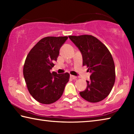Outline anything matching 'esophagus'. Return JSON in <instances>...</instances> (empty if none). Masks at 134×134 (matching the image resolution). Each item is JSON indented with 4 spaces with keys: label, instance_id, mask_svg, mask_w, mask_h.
I'll return each mask as SVG.
<instances>
[{
    "label": "esophagus",
    "instance_id": "esophagus-1",
    "mask_svg": "<svg viewBox=\"0 0 134 134\" xmlns=\"http://www.w3.org/2000/svg\"><path fill=\"white\" fill-rule=\"evenodd\" d=\"M70 77H71L72 79H76V76H72V75H70Z\"/></svg>",
    "mask_w": 134,
    "mask_h": 134
}]
</instances>
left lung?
<instances>
[{"mask_svg": "<svg viewBox=\"0 0 134 134\" xmlns=\"http://www.w3.org/2000/svg\"><path fill=\"white\" fill-rule=\"evenodd\" d=\"M83 57V65L91 73L85 90L80 92L86 100L96 103L105 99L115 81V67L112 56L105 45L92 35L69 36Z\"/></svg>", "mask_w": 134, "mask_h": 134, "instance_id": "8db88e82", "label": "left lung"}]
</instances>
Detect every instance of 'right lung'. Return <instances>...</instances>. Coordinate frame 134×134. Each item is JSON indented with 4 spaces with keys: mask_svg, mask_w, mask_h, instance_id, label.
<instances>
[{
    "mask_svg": "<svg viewBox=\"0 0 134 134\" xmlns=\"http://www.w3.org/2000/svg\"><path fill=\"white\" fill-rule=\"evenodd\" d=\"M67 37H47L41 40L29 51L23 73L29 93L38 102L51 104L60 98L69 81L68 72H51L53 62Z\"/></svg>",
    "mask_w": 134,
    "mask_h": 134,
    "instance_id": "1",
    "label": "right lung"
}]
</instances>
